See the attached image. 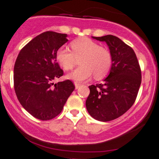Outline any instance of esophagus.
<instances>
[{"instance_id": "34e87169", "label": "esophagus", "mask_w": 159, "mask_h": 159, "mask_svg": "<svg viewBox=\"0 0 159 159\" xmlns=\"http://www.w3.org/2000/svg\"><path fill=\"white\" fill-rule=\"evenodd\" d=\"M75 88L76 89H78V88L80 87V86H81V84H79V83H78V82H75Z\"/></svg>"}]
</instances>
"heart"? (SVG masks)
Listing matches in <instances>:
<instances>
[{
	"label": "heart",
	"instance_id": "heart-1",
	"mask_svg": "<svg viewBox=\"0 0 159 159\" xmlns=\"http://www.w3.org/2000/svg\"><path fill=\"white\" fill-rule=\"evenodd\" d=\"M72 52L66 48L57 51L56 58L65 70H71L80 60V67L68 75V78L81 82L93 74L101 79L109 74L112 66V55L108 49L89 38L74 40L70 43Z\"/></svg>",
	"mask_w": 159,
	"mask_h": 159
}]
</instances>
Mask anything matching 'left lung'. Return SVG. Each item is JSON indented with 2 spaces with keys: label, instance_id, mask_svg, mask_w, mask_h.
Masks as SVG:
<instances>
[{
  "label": "left lung",
  "instance_id": "1",
  "mask_svg": "<svg viewBox=\"0 0 159 159\" xmlns=\"http://www.w3.org/2000/svg\"><path fill=\"white\" fill-rule=\"evenodd\" d=\"M93 38L108 45L112 66L102 83L89 85L85 106L94 119L112 121L134 105L142 82V72L134 49L120 38L113 35Z\"/></svg>",
  "mask_w": 159,
  "mask_h": 159
}]
</instances>
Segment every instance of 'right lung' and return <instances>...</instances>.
Wrapping results in <instances>:
<instances>
[{
	"label": "right lung",
	"mask_w": 159,
	"mask_h": 159,
	"mask_svg": "<svg viewBox=\"0 0 159 159\" xmlns=\"http://www.w3.org/2000/svg\"><path fill=\"white\" fill-rule=\"evenodd\" d=\"M67 37L53 31L42 33L20 49L15 61L13 82L17 99L31 115L42 121L58 115L75 89L69 79L53 83L64 74L56 53L68 41Z\"/></svg>",
	"instance_id": "obj_1"
}]
</instances>
